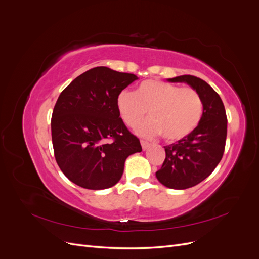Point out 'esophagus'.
<instances>
[{
	"instance_id": "34e87169",
	"label": "esophagus",
	"mask_w": 259,
	"mask_h": 259,
	"mask_svg": "<svg viewBox=\"0 0 259 259\" xmlns=\"http://www.w3.org/2000/svg\"><path fill=\"white\" fill-rule=\"evenodd\" d=\"M140 144H142V147H143V149L144 150H146V149L150 146V144H149L147 140H142V142H140Z\"/></svg>"
}]
</instances>
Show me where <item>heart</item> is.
<instances>
[{
	"instance_id": "heart-1",
	"label": "heart",
	"mask_w": 259,
	"mask_h": 259,
	"mask_svg": "<svg viewBox=\"0 0 259 259\" xmlns=\"http://www.w3.org/2000/svg\"><path fill=\"white\" fill-rule=\"evenodd\" d=\"M116 105L124 123L131 127L144 119L149 110L151 117L140 124L137 132L148 137L162 134L167 142L189 136L198 127L203 114L201 96L193 88H180L160 80L142 82L136 93L123 90Z\"/></svg>"
}]
</instances>
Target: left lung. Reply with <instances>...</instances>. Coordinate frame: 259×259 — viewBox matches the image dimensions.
<instances>
[{"label":"left lung","instance_id":"left-lung-1","mask_svg":"<svg viewBox=\"0 0 259 259\" xmlns=\"http://www.w3.org/2000/svg\"><path fill=\"white\" fill-rule=\"evenodd\" d=\"M169 82H185L199 93L203 114L198 127L177 143L164 146L165 160L155 176L170 189H187L203 182L221 162L226 146L227 115L221 96L194 75H180Z\"/></svg>","mask_w":259,"mask_h":259}]
</instances>
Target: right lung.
I'll list each match as a JSON object with an SVG mask.
<instances>
[{"label": "right lung", "instance_id": "1", "mask_svg": "<svg viewBox=\"0 0 259 259\" xmlns=\"http://www.w3.org/2000/svg\"><path fill=\"white\" fill-rule=\"evenodd\" d=\"M138 77L107 67L90 69L61 92L52 115L55 159L85 189L114 186L128 155L143 150L120 117L119 94Z\"/></svg>", "mask_w": 259, "mask_h": 259}]
</instances>
